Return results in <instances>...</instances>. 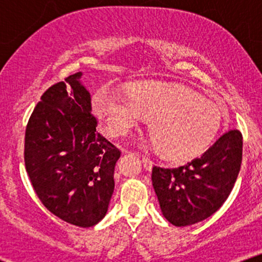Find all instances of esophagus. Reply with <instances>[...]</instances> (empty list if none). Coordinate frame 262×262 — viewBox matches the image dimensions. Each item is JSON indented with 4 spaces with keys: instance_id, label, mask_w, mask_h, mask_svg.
<instances>
[{
    "instance_id": "esophagus-1",
    "label": "esophagus",
    "mask_w": 262,
    "mask_h": 262,
    "mask_svg": "<svg viewBox=\"0 0 262 262\" xmlns=\"http://www.w3.org/2000/svg\"><path fill=\"white\" fill-rule=\"evenodd\" d=\"M141 160H143V164H144V167H145L146 170H151L152 169V165H154V162H152L151 159L149 158V156L146 155H143L141 156Z\"/></svg>"
}]
</instances>
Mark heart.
Returning a JSON list of instances; mask_svg holds the SVG:
<instances>
[{"instance_id": "heart-1", "label": "heart", "mask_w": 262, "mask_h": 262, "mask_svg": "<svg viewBox=\"0 0 262 262\" xmlns=\"http://www.w3.org/2000/svg\"><path fill=\"white\" fill-rule=\"evenodd\" d=\"M93 108L107 132L122 137L149 119V134L159 152L171 160H187L217 134L222 111L187 86L143 81L130 96L103 87L93 96Z\"/></svg>"}]
</instances>
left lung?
I'll use <instances>...</instances> for the list:
<instances>
[{
	"instance_id": "obj_1",
	"label": "left lung",
	"mask_w": 262,
	"mask_h": 262,
	"mask_svg": "<svg viewBox=\"0 0 262 262\" xmlns=\"http://www.w3.org/2000/svg\"><path fill=\"white\" fill-rule=\"evenodd\" d=\"M242 159V133L233 129L183 166L152 167V186L164 217L176 227H186L214 214L229 197Z\"/></svg>"
}]
</instances>
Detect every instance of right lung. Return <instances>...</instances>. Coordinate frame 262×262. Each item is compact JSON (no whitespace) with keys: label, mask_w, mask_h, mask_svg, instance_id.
<instances>
[{"label":"right lung","mask_w":262,"mask_h":262,"mask_svg":"<svg viewBox=\"0 0 262 262\" xmlns=\"http://www.w3.org/2000/svg\"><path fill=\"white\" fill-rule=\"evenodd\" d=\"M82 73L47 90L26 129L27 173L41 203L77 227H93L106 215L121 151L96 132L91 95Z\"/></svg>","instance_id":"obj_1"}]
</instances>
